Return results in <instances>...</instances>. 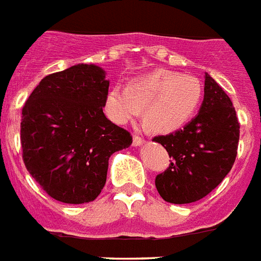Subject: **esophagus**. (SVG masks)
Wrapping results in <instances>:
<instances>
[{"instance_id":"obj_1","label":"esophagus","mask_w":261,"mask_h":261,"mask_svg":"<svg viewBox=\"0 0 261 261\" xmlns=\"http://www.w3.org/2000/svg\"><path fill=\"white\" fill-rule=\"evenodd\" d=\"M144 143H145V140H144L143 137H140L139 135L133 136V145L140 146V145H143Z\"/></svg>"}]
</instances>
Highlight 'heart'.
I'll list each match as a JSON object with an SVG mask.
<instances>
[{
    "instance_id": "1",
    "label": "heart",
    "mask_w": 261,
    "mask_h": 261,
    "mask_svg": "<svg viewBox=\"0 0 261 261\" xmlns=\"http://www.w3.org/2000/svg\"><path fill=\"white\" fill-rule=\"evenodd\" d=\"M203 85L191 74L156 69L128 84L115 87L107 94V112L115 121L125 124L139 117L152 130L171 133L192 118L201 101Z\"/></svg>"
}]
</instances>
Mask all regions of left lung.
<instances>
[{
	"instance_id": "obj_1",
	"label": "left lung",
	"mask_w": 261,
	"mask_h": 261,
	"mask_svg": "<svg viewBox=\"0 0 261 261\" xmlns=\"http://www.w3.org/2000/svg\"><path fill=\"white\" fill-rule=\"evenodd\" d=\"M239 136L231 98L205 73L199 115L184 129L153 139L172 157L167 171L154 180L161 197L172 204H189L212 192L233 167Z\"/></svg>"
}]
</instances>
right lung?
<instances>
[{
	"label": "right lung",
	"instance_id": "1",
	"mask_svg": "<svg viewBox=\"0 0 261 261\" xmlns=\"http://www.w3.org/2000/svg\"><path fill=\"white\" fill-rule=\"evenodd\" d=\"M109 81L93 64H79L41 80L22 108L25 167L57 201H93L107 181L109 157L132 136L105 117Z\"/></svg>",
	"mask_w": 261,
	"mask_h": 261
}]
</instances>
